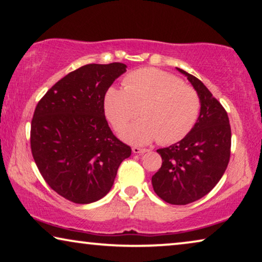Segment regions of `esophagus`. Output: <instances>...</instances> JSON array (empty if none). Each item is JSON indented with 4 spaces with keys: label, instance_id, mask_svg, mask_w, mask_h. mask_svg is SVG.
I'll use <instances>...</instances> for the list:
<instances>
[{
    "label": "esophagus",
    "instance_id": "1",
    "mask_svg": "<svg viewBox=\"0 0 262 262\" xmlns=\"http://www.w3.org/2000/svg\"><path fill=\"white\" fill-rule=\"evenodd\" d=\"M132 150H133V153H134V154H143V153H146V151H147L146 148H140V147H136V146L133 147Z\"/></svg>",
    "mask_w": 262,
    "mask_h": 262
}]
</instances>
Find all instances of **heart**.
<instances>
[{
	"instance_id": "obj_1",
	"label": "heart",
	"mask_w": 262,
	"mask_h": 262,
	"mask_svg": "<svg viewBox=\"0 0 262 262\" xmlns=\"http://www.w3.org/2000/svg\"><path fill=\"white\" fill-rule=\"evenodd\" d=\"M201 101L193 87L180 77L156 68L132 72L123 80V89L109 88L104 96V113L123 140L144 144L158 139L160 144H171L193 129L200 114Z\"/></svg>"
}]
</instances>
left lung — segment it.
<instances>
[{"label": "left lung", "mask_w": 262, "mask_h": 262, "mask_svg": "<svg viewBox=\"0 0 262 262\" xmlns=\"http://www.w3.org/2000/svg\"><path fill=\"white\" fill-rule=\"evenodd\" d=\"M193 84L201 111L181 141L158 149L162 165L151 177L154 192L170 205H188L208 194L227 168L232 132L226 109L192 74L178 68Z\"/></svg>", "instance_id": "left-lung-1"}]
</instances>
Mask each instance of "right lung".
Wrapping results in <instances>:
<instances>
[{
    "instance_id": "1",
    "label": "right lung",
    "mask_w": 262,
    "mask_h": 262,
    "mask_svg": "<svg viewBox=\"0 0 262 262\" xmlns=\"http://www.w3.org/2000/svg\"><path fill=\"white\" fill-rule=\"evenodd\" d=\"M127 66L91 63L57 81L38 101L30 149L50 188L74 204H91L111 190L132 148L113 134L104 96Z\"/></svg>"
}]
</instances>
